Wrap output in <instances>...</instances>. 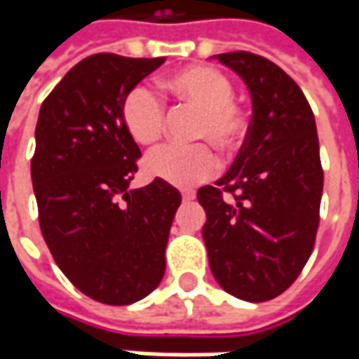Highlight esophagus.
I'll list each match as a JSON object with an SVG mask.
<instances>
[{
    "label": "esophagus",
    "instance_id": "obj_1",
    "mask_svg": "<svg viewBox=\"0 0 359 359\" xmlns=\"http://www.w3.org/2000/svg\"><path fill=\"white\" fill-rule=\"evenodd\" d=\"M182 198H184V201H191L196 198V194L194 191H182Z\"/></svg>",
    "mask_w": 359,
    "mask_h": 359
}]
</instances>
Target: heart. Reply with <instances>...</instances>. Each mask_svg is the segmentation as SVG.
Returning a JSON list of instances; mask_svg holds the SVG:
<instances>
[{
  "label": "heart",
  "instance_id": "obj_1",
  "mask_svg": "<svg viewBox=\"0 0 359 359\" xmlns=\"http://www.w3.org/2000/svg\"><path fill=\"white\" fill-rule=\"evenodd\" d=\"M161 91L180 104L200 109L191 131L194 140H203L219 149L222 156H231L243 142L250 118L233 97V81L226 72L214 65H187L161 81ZM119 119L133 142L154 144L163 133L165 107L151 90L144 86L131 88L121 104ZM149 177L177 187H191L210 180L217 172V158L205 144H163L151 149L144 159Z\"/></svg>",
  "mask_w": 359,
  "mask_h": 359
}]
</instances>
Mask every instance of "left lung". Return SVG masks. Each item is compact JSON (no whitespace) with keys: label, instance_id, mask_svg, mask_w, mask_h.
<instances>
[{"label":"left lung","instance_id":"1","mask_svg":"<svg viewBox=\"0 0 359 359\" xmlns=\"http://www.w3.org/2000/svg\"><path fill=\"white\" fill-rule=\"evenodd\" d=\"M248 83L254 116L240 154L198 200L217 283L245 302L283 294L311 255L324 170L310 104L280 65L250 51L215 55Z\"/></svg>","mask_w":359,"mask_h":359}]
</instances>
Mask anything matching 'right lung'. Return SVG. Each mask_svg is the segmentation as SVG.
<instances>
[{
	"label": "right lung",
	"instance_id": "obj_1",
	"mask_svg": "<svg viewBox=\"0 0 359 359\" xmlns=\"http://www.w3.org/2000/svg\"><path fill=\"white\" fill-rule=\"evenodd\" d=\"M165 57L95 53L43 100L32 158L39 228L55 264L81 294L128 306L151 294L182 196L161 180L130 189L142 151L119 104Z\"/></svg>",
	"mask_w": 359,
	"mask_h": 359
}]
</instances>
